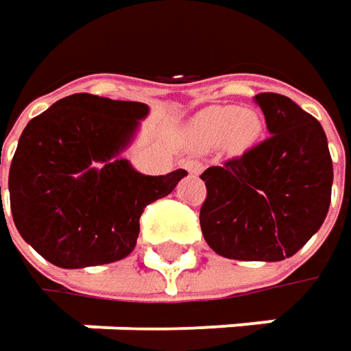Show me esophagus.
<instances>
[{"label": "esophagus", "mask_w": 351, "mask_h": 351, "mask_svg": "<svg viewBox=\"0 0 351 351\" xmlns=\"http://www.w3.org/2000/svg\"><path fill=\"white\" fill-rule=\"evenodd\" d=\"M184 169H186L191 175H199V173L203 171V162H199V160H186V162H184Z\"/></svg>", "instance_id": "34e87169"}]
</instances>
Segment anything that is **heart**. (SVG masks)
Segmentation results:
<instances>
[{
	"instance_id": "b5f03b06",
	"label": "heart",
	"mask_w": 351,
	"mask_h": 351,
	"mask_svg": "<svg viewBox=\"0 0 351 351\" xmlns=\"http://www.w3.org/2000/svg\"><path fill=\"white\" fill-rule=\"evenodd\" d=\"M263 122L259 114L237 106H210L199 112L191 122V136L199 146H223L243 152L261 136Z\"/></svg>"
}]
</instances>
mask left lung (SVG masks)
<instances>
[{
    "mask_svg": "<svg viewBox=\"0 0 351 351\" xmlns=\"http://www.w3.org/2000/svg\"><path fill=\"white\" fill-rule=\"evenodd\" d=\"M271 134L201 175L207 197L201 231L208 247L237 261H281L322 227L334 167L322 124L291 98L255 96Z\"/></svg>",
    "mask_w": 351,
    "mask_h": 351,
    "instance_id": "left-lung-1",
    "label": "left lung"
}]
</instances>
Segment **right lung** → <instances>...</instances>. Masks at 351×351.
<instances>
[{
  "mask_svg": "<svg viewBox=\"0 0 351 351\" xmlns=\"http://www.w3.org/2000/svg\"><path fill=\"white\" fill-rule=\"evenodd\" d=\"M146 112L143 102L82 92L23 128L10 167V207L19 235L49 263L80 269L126 257L144 207L186 175L146 176L116 160Z\"/></svg>",
  "mask_w": 351,
  "mask_h": 351,
  "instance_id": "right-lung-1",
  "label": "right lung"
}]
</instances>
